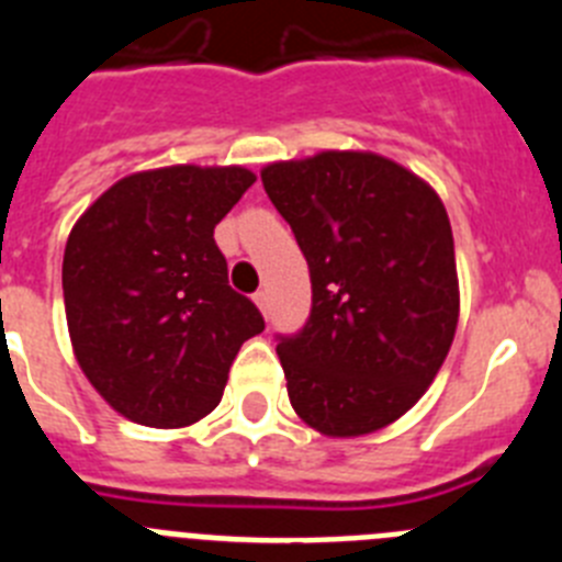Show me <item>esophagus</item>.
Returning <instances> with one entry per match:
<instances>
[{
  "label": "esophagus",
  "instance_id": "esophagus-1",
  "mask_svg": "<svg viewBox=\"0 0 562 562\" xmlns=\"http://www.w3.org/2000/svg\"><path fill=\"white\" fill-rule=\"evenodd\" d=\"M252 301H256V306L265 312V315L270 312V292H267V290H258L256 295H252Z\"/></svg>",
  "mask_w": 562,
  "mask_h": 562
}]
</instances>
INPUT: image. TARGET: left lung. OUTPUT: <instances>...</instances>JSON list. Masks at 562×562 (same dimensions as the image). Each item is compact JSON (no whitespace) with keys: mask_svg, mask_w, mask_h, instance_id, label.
I'll use <instances>...</instances> for the list:
<instances>
[{"mask_svg":"<svg viewBox=\"0 0 562 562\" xmlns=\"http://www.w3.org/2000/svg\"><path fill=\"white\" fill-rule=\"evenodd\" d=\"M261 182L310 265L304 329L276 335L292 408L326 436L385 428L434 382L459 324L448 211L362 151L276 162Z\"/></svg>","mask_w":562,"mask_h":562,"instance_id":"8db88e82","label":"left lung"}]
</instances>
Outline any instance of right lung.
Masks as SVG:
<instances>
[{"label": "right lung", "mask_w": 562, "mask_h": 562, "mask_svg": "<svg viewBox=\"0 0 562 562\" xmlns=\"http://www.w3.org/2000/svg\"><path fill=\"white\" fill-rule=\"evenodd\" d=\"M247 168L173 166L114 182L76 222L61 284L83 374L126 419L182 428L211 414L241 342L265 331L227 284L213 227Z\"/></svg>", "instance_id": "obj_1"}]
</instances>
